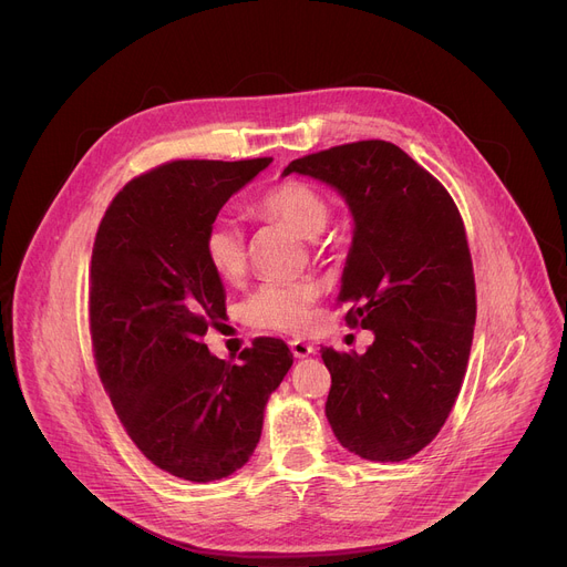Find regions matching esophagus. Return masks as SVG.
Listing matches in <instances>:
<instances>
[{"label":"esophagus","instance_id":"obj_1","mask_svg":"<svg viewBox=\"0 0 567 567\" xmlns=\"http://www.w3.org/2000/svg\"><path fill=\"white\" fill-rule=\"evenodd\" d=\"M290 352L295 359H307L316 352V347L311 342H303V340H290Z\"/></svg>","mask_w":567,"mask_h":567}]
</instances>
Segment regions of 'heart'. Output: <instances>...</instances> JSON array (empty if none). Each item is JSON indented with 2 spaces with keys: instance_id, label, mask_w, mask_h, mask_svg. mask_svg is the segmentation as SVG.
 I'll return each instance as SVG.
<instances>
[{
  "instance_id": "heart-1",
  "label": "heart",
  "mask_w": 567,
  "mask_h": 567,
  "mask_svg": "<svg viewBox=\"0 0 567 567\" xmlns=\"http://www.w3.org/2000/svg\"><path fill=\"white\" fill-rule=\"evenodd\" d=\"M256 213L288 225L297 236L316 240L329 225L327 197L303 182H284L270 188L256 204ZM204 256L210 270L225 281L245 272V236L229 217H217L206 229ZM320 295L313 281H268L247 301V318L258 329L301 333L313 320V303Z\"/></svg>"
}]
</instances>
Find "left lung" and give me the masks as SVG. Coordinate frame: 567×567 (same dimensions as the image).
<instances>
[{
  "label": "left lung",
  "mask_w": 567,
  "mask_h": 567,
  "mask_svg": "<svg viewBox=\"0 0 567 567\" xmlns=\"http://www.w3.org/2000/svg\"><path fill=\"white\" fill-rule=\"evenodd\" d=\"M333 188L354 220L338 299L374 333L365 354L322 347L327 420L368 461L400 463L445 424L463 383L476 297L463 220L450 193L404 150L361 141L292 161Z\"/></svg>",
  "instance_id": "8db88e82"
}]
</instances>
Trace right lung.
Listing matches in <instances>:
<instances>
[{
  "mask_svg": "<svg viewBox=\"0 0 567 567\" xmlns=\"http://www.w3.org/2000/svg\"><path fill=\"white\" fill-rule=\"evenodd\" d=\"M270 163L161 165L115 195L93 247L91 333L102 383L138 450L195 484L249 461L266 404L292 365L277 338H256L238 365L202 342L227 316L223 279L204 256L206 229Z\"/></svg>",
  "mask_w": 567,
  "mask_h": 567,
  "instance_id": "obj_1",
  "label": "right lung"
}]
</instances>
